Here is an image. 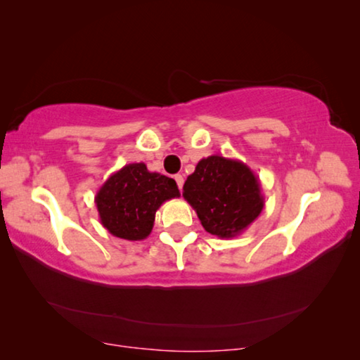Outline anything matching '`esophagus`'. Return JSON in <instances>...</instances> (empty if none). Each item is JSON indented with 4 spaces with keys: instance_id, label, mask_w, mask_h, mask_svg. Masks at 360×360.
Returning a JSON list of instances; mask_svg holds the SVG:
<instances>
[{
    "instance_id": "obj_1",
    "label": "esophagus",
    "mask_w": 360,
    "mask_h": 360,
    "mask_svg": "<svg viewBox=\"0 0 360 360\" xmlns=\"http://www.w3.org/2000/svg\"><path fill=\"white\" fill-rule=\"evenodd\" d=\"M174 179H176V182H178V187H179V191H181L182 186H184V176H182V174H176Z\"/></svg>"
}]
</instances>
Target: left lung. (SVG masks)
Segmentation results:
<instances>
[{"mask_svg":"<svg viewBox=\"0 0 360 360\" xmlns=\"http://www.w3.org/2000/svg\"><path fill=\"white\" fill-rule=\"evenodd\" d=\"M182 191L203 229L217 238L238 236L265 206L259 178L252 169L222 155L202 158Z\"/></svg>","mask_w":360,"mask_h":360,"instance_id":"left-lung-1","label":"left lung"}]
</instances>
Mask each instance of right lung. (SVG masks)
Segmentation results:
<instances>
[{"label": "right lung", "instance_id": "obj_1", "mask_svg": "<svg viewBox=\"0 0 360 360\" xmlns=\"http://www.w3.org/2000/svg\"><path fill=\"white\" fill-rule=\"evenodd\" d=\"M176 181L150 173L144 163H129L112 173L96 192L100 222L122 240L141 241L154 227L155 212L167 200L178 198Z\"/></svg>", "mask_w": 360, "mask_h": 360}]
</instances>
